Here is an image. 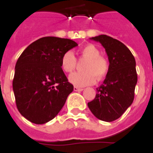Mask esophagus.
<instances>
[{"instance_id": "34e87169", "label": "esophagus", "mask_w": 153, "mask_h": 153, "mask_svg": "<svg viewBox=\"0 0 153 153\" xmlns=\"http://www.w3.org/2000/svg\"><path fill=\"white\" fill-rule=\"evenodd\" d=\"M74 90L75 92H81V91H83V88H79V87L74 86Z\"/></svg>"}]
</instances>
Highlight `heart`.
I'll return each mask as SVG.
<instances>
[{
    "mask_svg": "<svg viewBox=\"0 0 153 153\" xmlns=\"http://www.w3.org/2000/svg\"><path fill=\"white\" fill-rule=\"evenodd\" d=\"M80 56L87 60L83 66V72L74 73L69 77L70 82L75 86H86L95 83L96 78L102 79L109 70V62L101 56L99 49L93 44H88L79 50ZM77 65L76 58L71 51L63 54L60 60V68L65 73H72Z\"/></svg>",
    "mask_w": 153,
    "mask_h": 153,
    "instance_id": "b5f03b06",
    "label": "heart"
}]
</instances>
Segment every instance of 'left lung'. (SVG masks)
Instances as JSON below:
<instances>
[{
    "instance_id": "obj_1",
    "label": "left lung",
    "mask_w": 153,
    "mask_h": 153,
    "mask_svg": "<svg viewBox=\"0 0 153 153\" xmlns=\"http://www.w3.org/2000/svg\"><path fill=\"white\" fill-rule=\"evenodd\" d=\"M91 39L102 45L110 65L106 79L88 106L97 119L114 121L124 114L134 98L138 81L135 59L125 44L111 37L99 35Z\"/></svg>"
}]
</instances>
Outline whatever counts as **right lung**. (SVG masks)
I'll return each mask as SVG.
<instances>
[{"instance_id": "right-lung-1", "label": "right lung", "mask_w": 153, "mask_h": 153, "mask_svg": "<svg viewBox=\"0 0 153 153\" xmlns=\"http://www.w3.org/2000/svg\"><path fill=\"white\" fill-rule=\"evenodd\" d=\"M78 44L73 40L44 37L25 49L15 65L13 90L19 111L37 125L55 118L74 86L60 68L65 52Z\"/></svg>"}]
</instances>
